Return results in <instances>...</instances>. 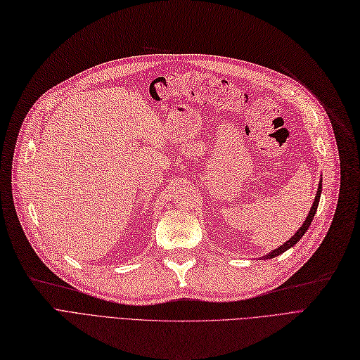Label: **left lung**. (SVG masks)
Here are the masks:
<instances>
[{
	"instance_id": "8db88e82",
	"label": "left lung",
	"mask_w": 360,
	"mask_h": 360,
	"mask_svg": "<svg viewBox=\"0 0 360 360\" xmlns=\"http://www.w3.org/2000/svg\"><path fill=\"white\" fill-rule=\"evenodd\" d=\"M320 194H321V182L319 184V191H317V195H316V200H314V203H312V207H311V211H309V214H308V217H307V219H305V223L302 224V227H300L296 233H295V236H292L285 243H283L281 247H278L276 250H274V251H271L268 256H266L264 259H272V257H276V256H280L281 252H284V251H287L288 248H292L295 243H297V240L302 238L304 235H305V231L308 230V227L311 226V221H312V218H314V215H316V211H317V206H319V200H320Z\"/></svg>"
}]
</instances>
